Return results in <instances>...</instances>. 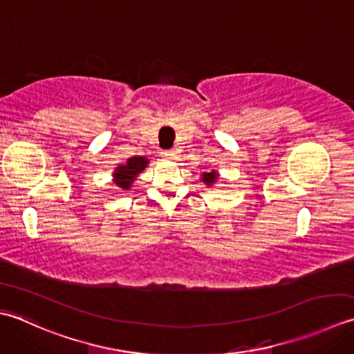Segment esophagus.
Returning a JSON list of instances; mask_svg holds the SVG:
<instances>
[{
  "instance_id": "obj_1",
  "label": "esophagus",
  "mask_w": 354,
  "mask_h": 354,
  "mask_svg": "<svg viewBox=\"0 0 354 354\" xmlns=\"http://www.w3.org/2000/svg\"><path fill=\"white\" fill-rule=\"evenodd\" d=\"M174 154H176L174 149H165L162 153V156L167 157V158H172V157H174Z\"/></svg>"
}]
</instances>
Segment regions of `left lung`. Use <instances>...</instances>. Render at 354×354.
I'll return each instance as SVG.
<instances>
[{
	"label": "left lung",
	"mask_w": 354,
	"mask_h": 354,
	"mask_svg": "<svg viewBox=\"0 0 354 354\" xmlns=\"http://www.w3.org/2000/svg\"><path fill=\"white\" fill-rule=\"evenodd\" d=\"M215 180H217V176H215V171L205 172V174H203V182H206V185H212Z\"/></svg>",
	"instance_id": "1"
}]
</instances>
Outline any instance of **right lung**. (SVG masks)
Here are the masks:
<instances>
[{"mask_svg": "<svg viewBox=\"0 0 354 354\" xmlns=\"http://www.w3.org/2000/svg\"><path fill=\"white\" fill-rule=\"evenodd\" d=\"M147 163L148 160L145 157L128 158L127 165H124V167H118L116 172H114V183L122 187V189H128V187L131 186L133 180L137 177V174L147 167Z\"/></svg>", "mask_w": 354, "mask_h": 354, "instance_id": "obj_1", "label": "right lung"}]
</instances>
